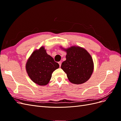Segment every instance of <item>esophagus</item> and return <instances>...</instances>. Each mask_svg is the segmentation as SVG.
<instances>
[{
    "instance_id": "esophagus-1",
    "label": "esophagus",
    "mask_w": 121,
    "mask_h": 121,
    "mask_svg": "<svg viewBox=\"0 0 121 121\" xmlns=\"http://www.w3.org/2000/svg\"><path fill=\"white\" fill-rule=\"evenodd\" d=\"M58 64H59V65H60V67L61 66V61L58 62Z\"/></svg>"
}]
</instances>
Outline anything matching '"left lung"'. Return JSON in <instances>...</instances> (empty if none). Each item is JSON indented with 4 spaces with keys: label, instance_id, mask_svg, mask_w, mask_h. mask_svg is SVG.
I'll return each mask as SVG.
<instances>
[{
    "label": "left lung",
    "instance_id": "left-lung-1",
    "mask_svg": "<svg viewBox=\"0 0 121 121\" xmlns=\"http://www.w3.org/2000/svg\"><path fill=\"white\" fill-rule=\"evenodd\" d=\"M67 52L66 60L63 62L61 68L66 73L71 83L81 84L88 80L94 69V63L89 53L83 47L72 46L68 48L60 46Z\"/></svg>",
    "mask_w": 121,
    "mask_h": 121
}]
</instances>
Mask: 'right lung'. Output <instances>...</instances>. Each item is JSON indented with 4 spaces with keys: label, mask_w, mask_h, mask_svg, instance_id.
<instances>
[{
    "label": "right lung",
    "mask_w": 121,
    "mask_h": 121,
    "mask_svg": "<svg viewBox=\"0 0 121 121\" xmlns=\"http://www.w3.org/2000/svg\"><path fill=\"white\" fill-rule=\"evenodd\" d=\"M59 65L47 53L44 46L36 49L29 57L26 69L32 81L40 86L46 85L49 82L52 73L59 68Z\"/></svg>",
    "instance_id": "right-lung-1"
}]
</instances>
